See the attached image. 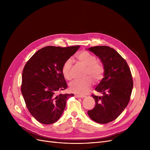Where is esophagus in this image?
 Masks as SVG:
<instances>
[{
    "label": "esophagus",
    "mask_w": 150,
    "mask_h": 150,
    "mask_svg": "<svg viewBox=\"0 0 150 150\" xmlns=\"http://www.w3.org/2000/svg\"><path fill=\"white\" fill-rule=\"evenodd\" d=\"M74 96L76 98H84L86 97V96H84V95H79V94H75Z\"/></svg>",
    "instance_id": "esophagus-1"
}]
</instances>
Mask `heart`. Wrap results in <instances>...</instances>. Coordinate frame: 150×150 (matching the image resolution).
Here are the masks:
<instances>
[{
    "label": "heart",
    "mask_w": 150,
    "mask_h": 150,
    "mask_svg": "<svg viewBox=\"0 0 150 150\" xmlns=\"http://www.w3.org/2000/svg\"><path fill=\"white\" fill-rule=\"evenodd\" d=\"M78 61L81 64L86 66L84 76H88L83 79H76L69 84V89L72 92L76 94H84L91 88L93 79L96 82L100 81L103 77L104 67L103 63L97 61V58L93 54L88 51H81L76 56ZM72 62L71 59L66 60L61 67L63 76L67 80L72 79L71 68Z\"/></svg>",
    "instance_id": "obj_1"
}]
</instances>
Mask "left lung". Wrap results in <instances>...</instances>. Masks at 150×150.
<instances>
[{
    "mask_svg": "<svg viewBox=\"0 0 150 150\" xmlns=\"http://www.w3.org/2000/svg\"><path fill=\"white\" fill-rule=\"evenodd\" d=\"M88 50L100 59L104 72L95 88L102 96L92 94L96 104L88 114L95 122L108 123L116 119L129 103L133 87L132 75L126 61L114 49L102 46Z\"/></svg>",
    "mask_w": 150,
    "mask_h": 150,
    "instance_id": "obj_1",
    "label": "left lung"
}]
</instances>
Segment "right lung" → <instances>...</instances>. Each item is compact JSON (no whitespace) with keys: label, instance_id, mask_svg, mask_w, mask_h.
Returning <instances> with one entry per match:
<instances>
[{"label":"right lung","instance_id":"obj_1","mask_svg":"<svg viewBox=\"0 0 150 150\" xmlns=\"http://www.w3.org/2000/svg\"><path fill=\"white\" fill-rule=\"evenodd\" d=\"M79 46H47L39 49L27 62L22 72L21 92L34 118L50 125L60 118L67 99L73 94H59L67 88L61 67Z\"/></svg>","mask_w":150,"mask_h":150}]
</instances>
